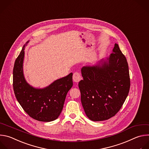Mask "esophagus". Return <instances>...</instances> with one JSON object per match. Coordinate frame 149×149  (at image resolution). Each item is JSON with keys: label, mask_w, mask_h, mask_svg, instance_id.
<instances>
[{"label": "esophagus", "mask_w": 149, "mask_h": 149, "mask_svg": "<svg viewBox=\"0 0 149 149\" xmlns=\"http://www.w3.org/2000/svg\"><path fill=\"white\" fill-rule=\"evenodd\" d=\"M81 76L79 73L75 72L73 75V80L76 83H78L81 80Z\"/></svg>", "instance_id": "1"}]
</instances>
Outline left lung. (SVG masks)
Instances as JSON below:
<instances>
[{
  "mask_svg": "<svg viewBox=\"0 0 149 149\" xmlns=\"http://www.w3.org/2000/svg\"><path fill=\"white\" fill-rule=\"evenodd\" d=\"M79 83L81 102L89 119L103 121L115 116L127 98L130 87L129 66L116 43L112 53L93 66L81 69Z\"/></svg>",
  "mask_w": 149,
  "mask_h": 149,
  "instance_id": "left-lung-1",
  "label": "left lung"
}]
</instances>
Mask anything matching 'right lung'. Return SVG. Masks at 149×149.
Masks as SVG:
<instances>
[{
  "label": "right lung",
  "mask_w": 149,
  "mask_h": 149,
  "mask_svg": "<svg viewBox=\"0 0 149 149\" xmlns=\"http://www.w3.org/2000/svg\"><path fill=\"white\" fill-rule=\"evenodd\" d=\"M24 45L16 59L13 71V87L18 102L25 112L34 119L49 122L58 118L63 107L66 96L73 86L72 76L57 79L49 86L37 88L27 83L23 74Z\"/></svg>",
  "instance_id": "add662e5"
}]
</instances>
